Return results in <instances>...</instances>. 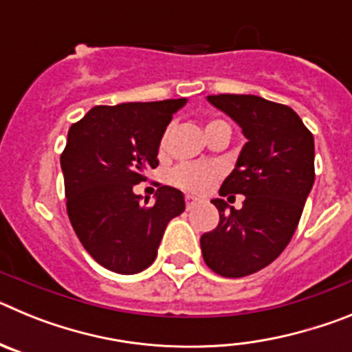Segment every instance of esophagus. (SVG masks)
Instances as JSON below:
<instances>
[{"instance_id": "34e87169", "label": "esophagus", "mask_w": 352, "mask_h": 352, "mask_svg": "<svg viewBox=\"0 0 352 352\" xmlns=\"http://www.w3.org/2000/svg\"><path fill=\"white\" fill-rule=\"evenodd\" d=\"M185 203H186V210H194V208L197 206V204L201 203V201H199L197 197H194V195H186Z\"/></svg>"}]
</instances>
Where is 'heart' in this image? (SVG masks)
<instances>
[{
	"label": "heart",
	"mask_w": 352,
	"mask_h": 352,
	"mask_svg": "<svg viewBox=\"0 0 352 352\" xmlns=\"http://www.w3.org/2000/svg\"><path fill=\"white\" fill-rule=\"evenodd\" d=\"M223 121H210L206 125V130L214 125H220ZM167 138H169V130L164 132L160 139V149L166 148ZM219 178V169L213 166H204V164H182V166L174 167L169 173V182L173 185L179 186L186 192H194V194H203Z\"/></svg>",
	"instance_id": "b5f03b06"
}]
</instances>
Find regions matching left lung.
<instances>
[{"label":"left lung","mask_w":352,"mask_h":352,"mask_svg":"<svg viewBox=\"0 0 352 352\" xmlns=\"http://www.w3.org/2000/svg\"><path fill=\"white\" fill-rule=\"evenodd\" d=\"M208 102L232 118L247 138L222 197L243 194V208L227 211L223 199L217 229L201 236L208 268L227 278L259 272L280 256L312 190L314 135L291 107L256 95H210ZM234 197V195H231Z\"/></svg>","instance_id":"left-lung-1"}]
</instances>
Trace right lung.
I'll return each mask as SVG.
<instances>
[{"instance_id": "1", "label": "right lung", "mask_w": 352, "mask_h": 352, "mask_svg": "<svg viewBox=\"0 0 352 352\" xmlns=\"http://www.w3.org/2000/svg\"><path fill=\"white\" fill-rule=\"evenodd\" d=\"M185 104L96 105L68 130L61 153L68 219L86 252L111 272L133 275L151 266L167 223L185 211L173 186H158L153 206L133 194L158 166L162 135Z\"/></svg>"}]
</instances>
